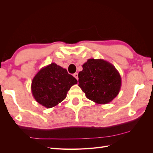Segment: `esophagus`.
<instances>
[{"mask_svg": "<svg viewBox=\"0 0 153 153\" xmlns=\"http://www.w3.org/2000/svg\"><path fill=\"white\" fill-rule=\"evenodd\" d=\"M73 76H74V78H75V79H76V80L79 79V74H78L77 73H75L74 74H73Z\"/></svg>", "mask_w": 153, "mask_h": 153, "instance_id": "34e87169", "label": "esophagus"}]
</instances>
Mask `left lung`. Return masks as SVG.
<instances>
[{
    "label": "left lung",
    "mask_w": 153,
    "mask_h": 153,
    "mask_svg": "<svg viewBox=\"0 0 153 153\" xmlns=\"http://www.w3.org/2000/svg\"><path fill=\"white\" fill-rule=\"evenodd\" d=\"M79 73V86L88 99L97 104H107L120 90V73L111 63L101 59H89Z\"/></svg>",
    "instance_id": "obj_1"
}]
</instances>
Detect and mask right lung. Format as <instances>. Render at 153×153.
Wrapping results in <instances>:
<instances>
[{
	"label": "right lung",
	"instance_id": "1",
	"mask_svg": "<svg viewBox=\"0 0 153 153\" xmlns=\"http://www.w3.org/2000/svg\"><path fill=\"white\" fill-rule=\"evenodd\" d=\"M76 84V79L65 69L52 63L42 67L33 78L32 94L39 104L52 108L65 100L67 91Z\"/></svg>",
	"mask_w": 153,
	"mask_h": 153
}]
</instances>
